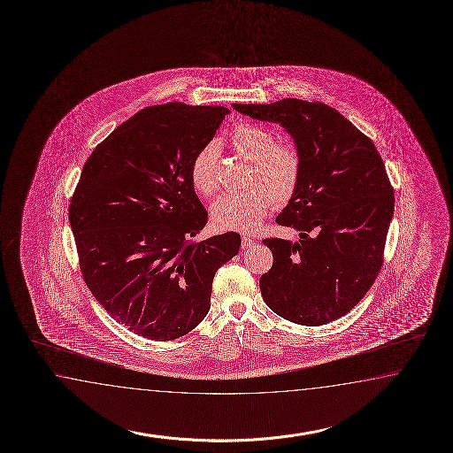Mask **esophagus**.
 <instances>
[{
	"label": "esophagus",
	"mask_w": 453,
	"mask_h": 453,
	"mask_svg": "<svg viewBox=\"0 0 453 453\" xmlns=\"http://www.w3.org/2000/svg\"><path fill=\"white\" fill-rule=\"evenodd\" d=\"M253 243H255V239L250 237L249 234H243V235H242V249H250Z\"/></svg>",
	"instance_id": "1"
}]
</instances>
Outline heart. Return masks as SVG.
Listing matches in <instances>:
<instances>
[{
    "label": "heart",
    "mask_w": 453,
    "mask_h": 453,
    "mask_svg": "<svg viewBox=\"0 0 453 453\" xmlns=\"http://www.w3.org/2000/svg\"><path fill=\"white\" fill-rule=\"evenodd\" d=\"M231 144L239 156L251 161L247 179L250 187L221 195L212 204V221L222 229L250 232L274 203L282 206L291 202L301 181V154L292 144L274 142L270 131L250 123L232 130ZM216 159L218 146L211 142L191 162V185L203 196H211L218 188Z\"/></svg>",
    "instance_id": "heart-1"
}]
</instances>
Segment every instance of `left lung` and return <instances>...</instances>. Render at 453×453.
<instances>
[{
    "label": "left lung",
    "mask_w": 453,
    "mask_h": 453,
    "mask_svg": "<svg viewBox=\"0 0 453 453\" xmlns=\"http://www.w3.org/2000/svg\"><path fill=\"white\" fill-rule=\"evenodd\" d=\"M232 107L255 120L280 123L301 154L299 187L276 218L299 239L263 241L274 258L260 278L263 301L289 322H333L357 305L382 268L395 208L382 157L371 138L322 102Z\"/></svg>",
    "instance_id": "left-lung-1"
}]
</instances>
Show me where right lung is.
Wrapping results in <instances>:
<instances>
[{"label": "right lung", "instance_id": "1", "mask_svg": "<svg viewBox=\"0 0 453 453\" xmlns=\"http://www.w3.org/2000/svg\"><path fill=\"white\" fill-rule=\"evenodd\" d=\"M227 113L181 102L142 109L92 151L71 196L84 281L142 338L171 342L198 326L214 274L241 249L237 232L193 241L208 211L191 185V162Z\"/></svg>", "mask_w": 453, "mask_h": 453}]
</instances>
